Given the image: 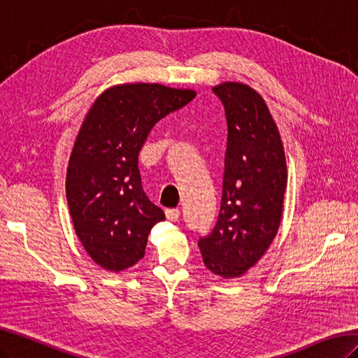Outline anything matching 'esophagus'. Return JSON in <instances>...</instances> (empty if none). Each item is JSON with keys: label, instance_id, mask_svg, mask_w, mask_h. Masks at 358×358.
Segmentation results:
<instances>
[{"label": "esophagus", "instance_id": "obj_1", "mask_svg": "<svg viewBox=\"0 0 358 358\" xmlns=\"http://www.w3.org/2000/svg\"><path fill=\"white\" fill-rule=\"evenodd\" d=\"M165 215H167V219L170 222H176L180 217V211L178 208H171V209H167V211H165Z\"/></svg>", "mask_w": 358, "mask_h": 358}]
</instances>
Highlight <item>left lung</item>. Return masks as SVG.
<instances>
[{"label":"left lung","mask_w":358,"mask_h":358,"mask_svg":"<svg viewBox=\"0 0 358 358\" xmlns=\"http://www.w3.org/2000/svg\"><path fill=\"white\" fill-rule=\"evenodd\" d=\"M213 91L224 106L228 143L219 220L199 248L214 275L232 280L258 263L280 229L287 164L280 130L254 88L224 82Z\"/></svg>","instance_id":"8db88e82"}]
</instances>
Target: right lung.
I'll return each mask as SVG.
<instances>
[{"instance_id": "add662e5", "label": "right lung", "mask_w": 358, "mask_h": 358, "mask_svg": "<svg viewBox=\"0 0 358 358\" xmlns=\"http://www.w3.org/2000/svg\"><path fill=\"white\" fill-rule=\"evenodd\" d=\"M194 97L193 90L124 83L101 92L86 113L69 156L66 200L78 240L104 270L136 264L149 232L165 220L144 193L138 155L153 126Z\"/></svg>"}]
</instances>
